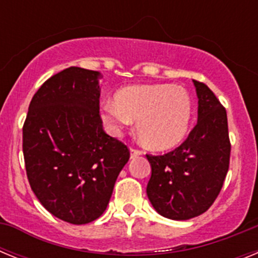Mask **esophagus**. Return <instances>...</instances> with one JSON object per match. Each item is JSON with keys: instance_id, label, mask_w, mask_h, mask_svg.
Listing matches in <instances>:
<instances>
[{"instance_id": "34e87169", "label": "esophagus", "mask_w": 258, "mask_h": 258, "mask_svg": "<svg viewBox=\"0 0 258 258\" xmlns=\"http://www.w3.org/2000/svg\"><path fill=\"white\" fill-rule=\"evenodd\" d=\"M140 155H142V151H140V150H136V149H131V157H132V159H133V157L140 156Z\"/></svg>"}]
</instances>
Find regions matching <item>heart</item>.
Instances as JSON below:
<instances>
[{
  "label": "heart",
  "mask_w": 258,
  "mask_h": 258,
  "mask_svg": "<svg viewBox=\"0 0 258 258\" xmlns=\"http://www.w3.org/2000/svg\"><path fill=\"white\" fill-rule=\"evenodd\" d=\"M107 131L118 134L137 118V134L147 147L169 150L183 141L192 117V101L186 89L170 84H145L120 89L115 101L102 106Z\"/></svg>",
  "instance_id": "b5f03b06"
}]
</instances>
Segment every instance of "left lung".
Here are the masks:
<instances>
[{"mask_svg":"<svg viewBox=\"0 0 258 258\" xmlns=\"http://www.w3.org/2000/svg\"><path fill=\"white\" fill-rule=\"evenodd\" d=\"M198 97V122L187 140L163 156L147 155L151 178L147 197L163 217H198L218 197L229 170L226 109L206 84L192 80Z\"/></svg>","mask_w":258,"mask_h":258,"instance_id":"obj_1","label":"left lung"}]
</instances>
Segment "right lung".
<instances>
[{"label":"right lung","instance_id":"right-lung-1","mask_svg":"<svg viewBox=\"0 0 258 258\" xmlns=\"http://www.w3.org/2000/svg\"><path fill=\"white\" fill-rule=\"evenodd\" d=\"M98 71L70 67L37 90L23 126L27 177L52 216L74 225L101 217L129 150L106 134Z\"/></svg>","mask_w":258,"mask_h":258}]
</instances>
